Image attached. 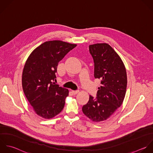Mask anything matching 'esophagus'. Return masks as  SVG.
Masks as SVG:
<instances>
[{"mask_svg":"<svg viewBox=\"0 0 153 153\" xmlns=\"http://www.w3.org/2000/svg\"><path fill=\"white\" fill-rule=\"evenodd\" d=\"M71 92L73 93V95H76V94H77V93L79 92V91H72Z\"/></svg>","mask_w":153,"mask_h":153,"instance_id":"obj_1","label":"esophagus"}]
</instances>
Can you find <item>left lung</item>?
Wrapping results in <instances>:
<instances>
[{
    "label": "left lung",
    "mask_w": 153,
    "mask_h": 153,
    "mask_svg": "<svg viewBox=\"0 0 153 153\" xmlns=\"http://www.w3.org/2000/svg\"><path fill=\"white\" fill-rule=\"evenodd\" d=\"M94 61V77L101 80L97 98L89 95L83 106L84 114L95 122L106 120L119 108L124 100L127 86L126 68L120 56L107 43L89 46Z\"/></svg>",
    "instance_id": "1"
}]
</instances>
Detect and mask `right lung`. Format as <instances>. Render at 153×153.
I'll use <instances>...</instances> for the list:
<instances>
[{"label":"right lung","instance_id":"obj_1","mask_svg":"<svg viewBox=\"0 0 153 153\" xmlns=\"http://www.w3.org/2000/svg\"><path fill=\"white\" fill-rule=\"evenodd\" d=\"M76 46L61 40L45 42L25 62L22 75L23 91L36 114L44 119L54 117L64 108L69 91L53 81L58 62Z\"/></svg>","mask_w":153,"mask_h":153}]
</instances>
